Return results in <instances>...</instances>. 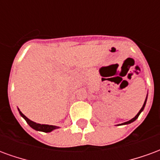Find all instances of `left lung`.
<instances>
[{
  "label": "left lung",
  "instance_id": "1",
  "mask_svg": "<svg viewBox=\"0 0 160 160\" xmlns=\"http://www.w3.org/2000/svg\"><path fill=\"white\" fill-rule=\"evenodd\" d=\"M147 98H148V97H147ZM146 102H147V98H146V100H145L144 104H143V106H142V107H141V110H140V111H139V112H138L137 115H136V116H135V117H134V118H132V119H131V120L128 121V122H124L123 124H128V123H131V122H134V121L136 120V119H137V118H138V117H139V115L141 114V111H143V109H144V107H145V104H146Z\"/></svg>",
  "mask_w": 160,
  "mask_h": 160
}]
</instances>
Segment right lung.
Here are the masks:
<instances>
[{"mask_svg": "<svg viewBox=\"0 0 160 160\" xmlns=\"http://www.w3.org/2000/svg\"><path fill=\"white\" fill-rule=\"evenodd\" d=\"M19 114L21 115V117L25 118V120L26 121V122L29 124L30 127H32L33 129L35 130H38V131H42V132H45V133H48V132H50L52 131L53 129H56L57 128L56 126H53V125H47V124H39V123H36L32 121H31L30 119L26 118L25 115L23 114L21 111H19Z\"/></svg>", "mask_w": 160, "mask_h": 160, "instance_id": "add662e5", "label": "right lung"}]
</instances>
